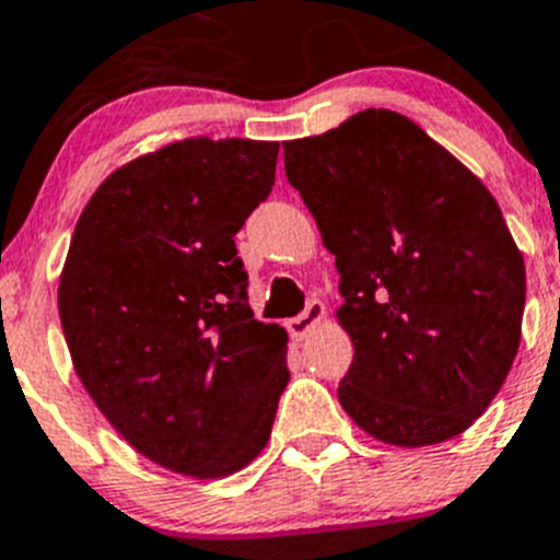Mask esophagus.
I'll list each match as a JSON object with an SVG mask.
<instances>
[{"label":"esophagus","instance_id":"34e87169","mask_svg":"<svg viewBox=\"0 0 560 560\" xmlns=\"http://www.w3.org/2000/svg\"><path fill=\"white\" fill-rule=\"evenodd\" d=\"M324 315H327V307H324V304H320L318 299L307 301V307H304V313L287 320V332L293 335L295 340H304L310 332H313L315 327H318Z\"/></svg>","mask_w":560,"mask_h":560}]
</instances>
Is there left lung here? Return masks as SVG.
I'll list each match as a JSON object with an SVG mask.
<instances>
[{"label": "left lung", "mask_w": 560, "mask_h": 560, "mask_svg": "<svg viewBox=\"0 0 560 560\" xmlns=\"http://www.w3.org/2000/svg\"><path fill=\"white\" fill-rule=\"evenodd\" d=\"M284 174L340 273L343 411L400 448L462 434L522 340L527 276L493 194L392 109L287 140Z\"/></svg>", "instance_id": "8db88e82"}]
</instances>
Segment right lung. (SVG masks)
<instances>
[{"instance_id": "add662e5", "label": "right lung", "mask_w": 560, "mask_h": 560, "mask_svg": "<svg viewBox=\"0 0 560 560\" xmlns=\"http://www.w3.org/2000/svg\"><path fill=\"white\" fill-rule=\"evenodd\" d=\"M279 143L188 138L98 186L58 281L72 366L112 428L177 474L231 476L270 440L287 332L253 318L233 236Z\"/></svg>"}]
</instances>
